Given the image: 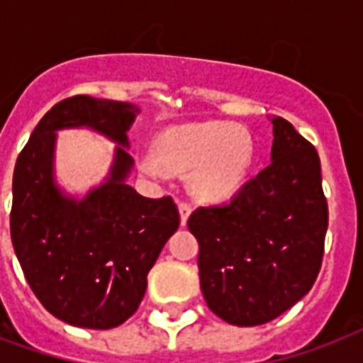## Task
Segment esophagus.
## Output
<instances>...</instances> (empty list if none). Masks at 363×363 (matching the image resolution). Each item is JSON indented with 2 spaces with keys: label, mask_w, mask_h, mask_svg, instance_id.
Here are the masks:
<instances>
[{
  "label": "esophagus",
  "mask_w": 363,
  "mask_h": 363,
  "mask_svg": "<svg viewBox=\"0 0 363 363\" xmlns=\"http://www.w3.org/2000/svg\"><path fill=\"white\" fill-rule=\"evenodd\" d=\"M190 213H192V205L186 203V201H182V203L179 205V215H181V226H186V220H188V216H190Z\"/></svg>",
  "instance_id": "1"
}]
</instances>
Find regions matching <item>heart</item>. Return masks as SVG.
Returning <instances> with one entry per match:
<instances>
[{
	"instance_id": "heart-1",
	"label": "heart",
	"mask_w": 363,
	"mask_h": 363,
	"mask_svg": "<svg viewBox=\"0 0 363 363\" xmlns=\"http://www.w3.org/2000/svg\"><path fill=\"white\" fill-rule=\"evenodd\" d=\"M154 154L139 158L145 175L160 177L192 169L194 192L207 199L233 194L252 167L254 145L245 130L228 122H190L160 133Z\"/></svg>"
}]
</instances>
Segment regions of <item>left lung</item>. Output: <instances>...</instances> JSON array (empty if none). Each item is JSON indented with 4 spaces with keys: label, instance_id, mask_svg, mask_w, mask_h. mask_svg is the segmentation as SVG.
<instances>
[{
    "label": "left lung",
    "instance_id": "obj_1",
    "mask_svg": "<svg viewBox=\"0 0 363 363\" xmlns=\"http://www.w3.org/2000/svg\"><path fill=\"white\" fill-rule=\"evenodd\" d=\"M271 164L218 207H199V284L209 309L233 326L273 320L309 292L328 230L320 158L294 125L271 116Z\"/></svg>",
    "mask_w": 363,
    "mask_h": 363
}]
</instances>
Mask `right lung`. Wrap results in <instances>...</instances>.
<instances>
[{
	"instance_id": "obj_1",
	"label": "right lung",
	"mask_w": 363,
	"mask_h": 363,
	"mask_svg": "<svg viewBox=\"0 0 363 363\" xmlns=\"http://www.w3.org/2000/svg\"><path fill=\"white\" fill-rule=\"evenodd\" d=\"M141 113L125 101L75 96L43 116L13 175L11 238L43 307L71 326L111 330L141 303L147 275L179 228L173 199L143 198L128 184V131ZM86 127L117 143L106 181L79 199L55 182L60 129Z\"/></svg>"
}]
</instances>
